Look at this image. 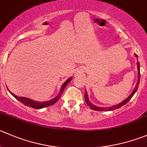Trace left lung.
Here are the masks:
<instances>
[{
	"label": "left lung",
	"instance_id": "1",
	"mask_svg": "<svg viewBox=\"0 0 147 147\" xmlns=\"http://www.w3.org/2000/svg\"><path fill=\"white\" fill-rule=\"evenodd\" d=\"M136 57H137V55H136ZM137 65H138V71H139V72H138V73H139V77H138V78H139V79H138L137 85H136V88H135V89L134 90V91L132 92V93L129 95V98H126V100H123L122 102H121V103L118 104V105H114V106H112V107H110V108H100V107H97V106H95V105H92V104L90 102L89 100H88V95H87V92H86V90H85V102H86V103L88 104V106H89L91 109L95 110V111H113V110H114V109H117V108H121L122 105H125V104L127 103V102H129L131 99V98L133 97V95H134V93L136 92V91L137 90L138 86H139V81H140V67H139V62H137Z\"/></svg>",
	"mask_w": 147,
	"mask_h": 147
}]
</instances>
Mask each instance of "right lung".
Instances as JSON below:
<instances>
[{"label": "right lung", "instance_id": "obj_1", "mask_svg": "<svg viewBox=\"0 0 147 147\" xmlns=\"http://www.w3.org/2000/svg\"><path fill=\"white\" fill-rule=\"evenodd\" d=\"M72 80V78H69V79L67 80H66V82H65V83L62 85V88H61V90H60V92H59V95H57V97H55V98H53L52 100H50L47 101V102H36V101H34L32 100L31 99H28V98H24V97H17L16 95H15L14 94H13L12 92H11V94H12L13 96H14V98H16L17 100H18V101H20V102H21L22 103H24V105H26V106H29V107H31V108H45V107H47V106H49V105H53V104H55V102H57V101L59 100V98H60L61 97V94H62V92H63V90L65 88V87L67 85V84L69 83V81Z\"/></svg>", "mask_w": 147, "mask_h": 147}]
</instances>
